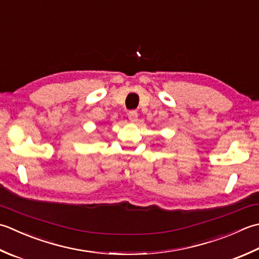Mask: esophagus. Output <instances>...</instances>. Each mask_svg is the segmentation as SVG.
<instances>
[{
	"label": "esophagus",
	"instance_id": "1",
	"mask_svg": "<svg viewBox=\"0 0 259 259\" xmlns=\"http://www.w3.org/2000/svg\"><path fill=\"white\" fill-rule=\"evenodd\" d=\"M128 118H129V120L131 121V122H136V121L138 120V113H137V111H135V110L129 111Z\"/></svg>",
	"mask_w": 259,
	"mask_h": 259
}]
</instances>
